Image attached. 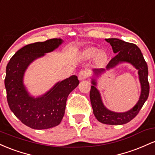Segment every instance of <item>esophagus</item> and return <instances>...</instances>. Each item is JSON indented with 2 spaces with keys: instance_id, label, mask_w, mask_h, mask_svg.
Instances as JSON below:
<instances>
[{
  "instance_id": "esophagus-1",
  "label": "esophagus",
  "mask_w": 155,
  "mask_h": 155,
  "mask_svg": "<svg viewBox=\"0 0 155 155\" xmlns=\"http://www.w3.org/2000/svg\"><path fill=\"white\" fill-rule=\"evenodd\" d=\"M88 71L87 69H83V70H81V72L78 74V79L80 81H83L86 78L88 77Z\"/></svg>"
}]
</instances>
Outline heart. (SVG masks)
<instances>
[{"label": "heart", "instance_id": "obj_1", "mask_svg": "<svg viewBox=\"0 0 155 155\" xmlns=\"http://www.w3.org/2000/svg\"><path fill=\"white\" fill-rule=\"evenodd\" d=\"M81 58L83 59H89L96 56V59L100 63H103L107 58V55L104 51H99V49L94 47H90L84 49L81 53Z\"/></svg>", "mask_w": 155, "mask_h": 155}]
</instances>
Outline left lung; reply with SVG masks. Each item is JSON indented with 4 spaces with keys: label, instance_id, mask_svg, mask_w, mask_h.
I'll list each match as a JSON object with an SVG mask.
<instances>
[{
    "label": "left lung",
    "instance_id": "1",
    "mask_svg": "<svg viewBox=\"0 0 155 155\" xmlns=\"http://www.w3.org/2000/svg\"><path fill=\"white\" fill-rule=\"evenodd\" d=\"M110 43L116 56L107 64L106 69H92L91 76L90 100L93 113L96 119L102 124L121 125L133 119L147 101L149 94V84L148 81V67L141 51L137 45L126 42L119 39H105ZM121 63H130L138 70L139 79L141 84V94L138 102L130 110L124 112H115L109 110L102 102L101 96L97 88L98 80L106 71H109Z\"/></svg>",
    "mask_w": 155,
    "mask_h": 155
}]
</instances>
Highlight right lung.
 Segmentation results:
<instances>
[{
    "instance_id": "obj_1",
    "label": "right lung",
    "mask_w": 155,
    "mask_h": 155,
    "mask_svg": "<svg viewBox=\"0 0 155 155\" xmlns=\"http://www.w3.org/2000/svg\"><path fill=\"white\" fill-rule=\"evenodd\" d=\"M64 42L58 38L25 45L15 53L6 67L4 83L9 108L17 119L32 129L58 126L64 117L68 95L79 84L77 76L72 75L55 83L43 94L34 97L24 83L29 66Z\"/></svg>"
}]
</instances>
